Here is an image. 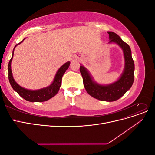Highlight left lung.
Segmentation results:
<instances>
[{
  "instance_id": "1",
  "label": "left lung",
  "mask_w": 155,
  "mask_h": 155,
  "mask_svg": "<svg viewBox=\"0 0 155 155\" xmlns=\"http://www.w3.org/2000/svg\"><path fill=\"white\" fill-rule=\"evenodd\" d=\"M108 34L110 40L109 43H116L123 50L125 67L119 79L109 85H101L94 80L87 68L81 64L79 70L83 77L84 87L88 94L97 100L110 102L120 99L132 87L134 78V63L129 45L114 32L108 31Z\"/></svg>"
}]
</instances>
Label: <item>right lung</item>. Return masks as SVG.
I'll return each mask as SVG.
<instances>
[{
  "mask_svg": "<svg viewBox=\"0 0 155 155\" xmlns=\"http://www.w3.org/2000/svg\"><path fill=\"white\" fill-rule=\"evenodd\" d=\"M25 39H23L21 43L16 45L13 50L12 57L10 61H9L8 64L9 81H10V85L13 90L17 92L18 95L21 96L22 98H24L26 101H28L30 102H43L47 101L50 100V98L53 97L54 96H55L56 94H57L59 91L60 87L61 85L62 77L63 76V74L65 73V72H66V70L69 67L70 62L68 61L67 63H65L58 69L54 77V81L48 87L38 89V90H29V89L23 88L19 85H18L17 82L15 81V79H14L12 72L11 64L13 57L14 49L15 48V47L18 45L22 43L23 41Z\"/></svg>",
  "mask_w": 155,
  "mask_h": 155,
  "instance_id": "obj_1",
  "label": "right lung"
}]
</instances>
